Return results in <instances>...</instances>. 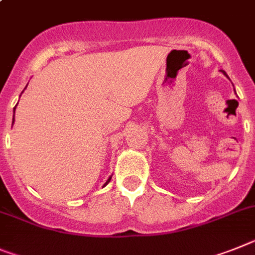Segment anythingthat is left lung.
<instances>
[{
	"label": "left lung",
	"mask_w": 255,
	"mask_h": 255,
	"mask_svg": "<svg viewBox=\"0 0 255 255\" xmlns=\"http://www.w3.org/2000/svg\"><path fill=\"white\" fill-rule=\"evenodd\" d=\"M223 73H225V75H226V72H225V71H223ZM226 76H227V75H226Z\"/></svg>",
	"instance_id": "obj_1"
}]
</instances>
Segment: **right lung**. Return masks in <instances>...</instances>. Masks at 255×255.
<instances>
[{
  "label": "right lung",
  "mask_w": 255,
  "mask_h": 255,
  "mask_svg": "<svg viewBox=\"0 0 255 255\" xmlns=\"http://www.w3.org/2000/svg\"><path fill=\"white\" fill-rule=\"evenodd\" d=\"M14 112H15V108H14ZM12 124H14V119H12ZM111 178H112V177H110V178H108V180H107V182H106V184H104V186H107V184L110 183V180H111ZM104 186H103V187H104Z\"/></svg>",
  "instance_id": "obj_1"
}]
</instances>
